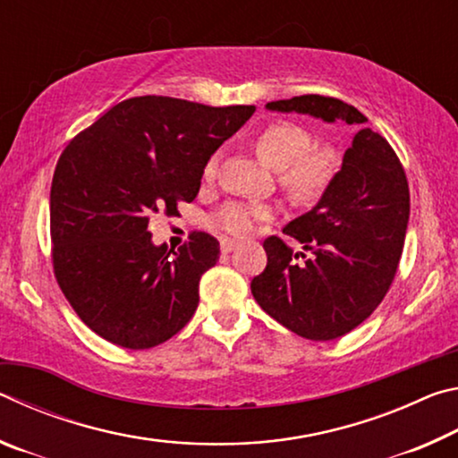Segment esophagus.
Here are the masks:
<instances>
[{"instance_id":"esophagus-1","label":"esophagus","mask_w":458,"mask_h":458,"mask_svg":"<svg viewBox=\"0 0 458 458\" xmlns=\"http://www.w3.org/2000/svg\"><path fill=\"white\" fill-rule=\"evenodd\" d=\"M236 248V242L234 240H222L220 242V250H222V254H228V252H232Z\"/></svg>"}]
</instances>
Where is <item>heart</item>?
Returning <instances> with one entry per match:
<instances>
[{
  "label": "heart",
  "instance_id": "b5f03b06",
  "mask_svg": "<svg viewBox=\"0 0 458 458\" xmlns=\"http://www.w3.org/2000/svg\"><path fill=\"white\" fill-rule=\"evenodd\" d=\"M254 145L268 165L278 169V180L297 199H317L323 196L339 172V153L329 143H313L307 127L293 121H270L262 127ZM206 180L216 175V159L208 161ZM275 208L260 201H232L214 216L212 224L220 232L244 238L257 224L270 220Z\"/></svg>",
  "mask_w": 458,
  "mask_h": 458
}]
</instances>
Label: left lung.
<instances>
[{
    "label": "left lung",
    "instance_id": "obj_1",
    "mask_svg": "<svg viewBox=\"0 0 458 458\" xmlns=\"http://www.w3.org/2000/svg\"><path fill=\"white\" fill-rule=\"evenodd\" d=\"M267 108L360 127L317 206L283 230L309 257L270 236L262 244L267 268L250 283L262 311L286 329L313 341L337 339L376 311L396 276L410 218L404 167L390 143L344 100L303 95ZM299 256L303 263L293 262Z\"/></svg>",
    "mask_w": 458,
    "mask_h": 458
}]
</instances>
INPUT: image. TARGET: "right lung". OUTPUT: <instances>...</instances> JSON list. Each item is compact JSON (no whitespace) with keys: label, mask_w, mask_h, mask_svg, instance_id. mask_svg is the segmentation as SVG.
Segmentation results:
<instances>
[{"label":"right lung","mask_w":458,"mask_h":458,"mask_svg":"<svg viewBox=\"0 0 458 458\" xmlns=\"http://www.w3.org/2000/svg\"><path fill=\"white\" fill-rule=\"evenodd\" d=\"M254 106H208L172 97L114 105L62 151L50 190L52 265L84 325L114 345L149 350L185 327L199 278L220 244L191 232L169 250L149 220L193 201L214 151Z\"/></svg>","instance_id":"obj_1"}]
</instances>
